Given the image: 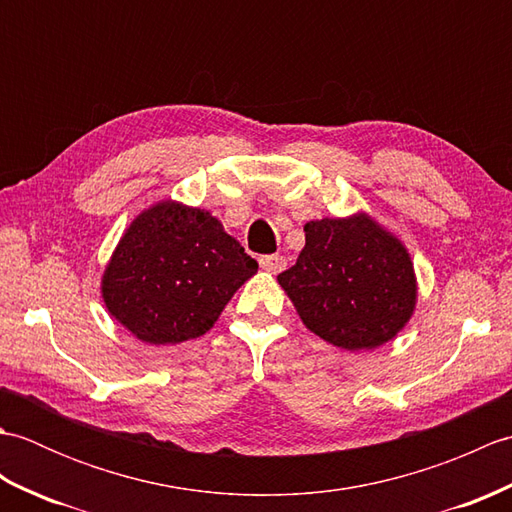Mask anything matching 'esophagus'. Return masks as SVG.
Returning <instances> with one entry per match:
<instances>
[{"label":"esophagus","mask_w":512,"mask_h":512,"mask_svg":"<svg viewBox=\"0 0 512 512\" xmlns=\"http://www.w3.org/2000/svg\"><path fill=\"white\" fill-rule=\"evenodd\" d=\"M259 266H262V268L266 270V273L277 275L279 270H284L286 257H281V255H264L262 259H259Z\"/></svg>","instance_id":"esophagus-1"}]
</instances>
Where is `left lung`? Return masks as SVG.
<instances>
[{
  "label": "left lung",
  "mask_w": 512,
  "mask_h": 512,
  "mask_svg": "<svg viewBox=\"0 0 512 512\" xmlns=\"http://www.w3.org/2000/svg\"><path fill=\"white\" fill-rule=\"evenodd\" d=\"M303 231L297 264L277 277L303 325L347 352L396 339L418 301L405 244L365 211L312 220Z\"/></svg>",
  "instance_id": "left-lung-1"
}]
</instances>
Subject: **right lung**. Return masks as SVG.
<instances>
[{"instance_id":"obj_1","label":"right lung","mask_w":512,"mask_h":512,"mask_svg":"<svg viewBox=\"0 0 512 512\" xmlns=\"http://www.w3.org/2000/svg\"><path fill=\"white\" fill-rule=\"evenodd\" d=\"M257 262L211 211L160 200L125 228L103 270L107 312L149 345L206 334Z\"/></svg>"}]
</instances>
